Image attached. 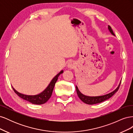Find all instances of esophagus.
Returning <instances> with one entry per match:
<instances>
[{
    "label": "esophagus",
    "instance_id": "1",
    "mask_svg": "<svg viewBox=\"0 0 133 133\" xmlns=\"http://www.w3.org/2000/svg\"><path fill=\"white\" fill-rule=\"evenodd\" d=\"M67 66H68V68H70V69H73V68H74L75 66L74 63L73 62H71V61L69 62V63H68V65Z\"/></svg>",
    "mask_w": 133,
    "mask_h": 133
}]
</instances>
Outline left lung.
Here are the masks:
<instances>
[{"mask_svg":"<svg viewBox=\"0 0 133 133\" xmlns=\"http://www.w3.org/2000/svg\"><path fill=\"white\" fill-rule=\"evenodd\" d=\"M108 29H109V31L110 32L112 35H113L115 36V34L113 33V31H112L110 26L108 25ZM120 83H121V81H120L118 87L116 88V89L115 90H114L113 91H112V92H110V93H109L108 94L102 95V96H89L85 95L83 94L82 92L79 90L77 86H76V92H77V94L79 96V98H80V100H82V102H83L84 103H85L86 104H90V105H92V104H95L102 103L104 101H105V100L111 98V96L113 95L115 93V92L118 90L119 88L120 87Z\"/></svg>","mask_w":133,"mask_h":133,"instance_id":"obj_1","label":"left lung"}]
</instances>
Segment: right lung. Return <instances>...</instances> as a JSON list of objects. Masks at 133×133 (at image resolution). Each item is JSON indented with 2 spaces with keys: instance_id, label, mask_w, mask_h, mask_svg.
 I'll return each mask as SVG.
<instances>
[{
  "instance_id": "obj_1",
  "label": "right lung",
  "mask_w": 133,
  "mask_h": 133,
  "mask_svg": "<svg viewBox=\"0 0 133 133\" xmlns=\"http://www.w3.org/2000/svg\"><path fill=\"white\" fill-rule=\"evenodd\" d=\"M63 73V70L60 71L59 73L51 80V81L49 84V85L47 87L46 89L43 91H42L41 93H40L38 95H24L18 92L13 87H12V88H13L14 92L19 96V97H21L24 100H25L26 101L29 102L32 104H37V105H41V104L45 103L48 100L50 99V98L51 96L52 92H53L55 84L57 81L59 76Z\"/></svg>"
}]
</instances>
